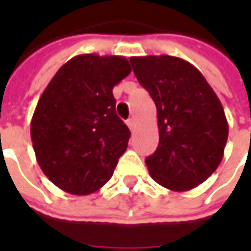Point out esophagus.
<instances>
[{"mask_svg":"<svg viewBox=\"0 0 251 251\" xmlns=\"http://www.w3.org/2000/svg\"><path fill=\"white\" fill-rule=\"evenodd\" d=\"M127 126H128V128H130L131 131H134V128H135V120H134V119H130V120L127 121Z\"/></svg>","mask_w":251,"mask_h":251,"instance_id":"1","label":"esophagus"}]
</instances>
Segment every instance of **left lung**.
I'll return each instance as SVG.
<instances>
[{
	"instance_id": "obj_1",
	"label": "left lung",
	"mask_w": 251,
	"mask_h": 251,
	"mask_svg": "<svg viewBox=\"0 0 251 251\" xmlns=\"http://www.w3.org/2000/svg\"><path fill=\"white\" fill-rule=\"evenodd\" d=\"M130 63L156 104L159 144L145 159L151 177L172 191L197 187L224 158L229 127L221 101L186 60L145 55Z\"/></svg>"
}]
</instances>
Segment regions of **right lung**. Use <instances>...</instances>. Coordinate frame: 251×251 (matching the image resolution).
<instances>
[{
	"mask_svg": "<svg viewBox=\"0 0 251 251\" xmlns=\"http://www.w3.org/2000/svg\"><path fill=\"white\" fill-rule=\"evenodd\" d=\"M131 73L120 55L81 54L57 71L30 123L36 159L65 193L103 187L128 147L131 132L116 114L113 88Z\"/></svg>",
	"mask_w": 251,
	"mask_h": 251,
	"instance_id": "add662e5",
	"label": "right lung"
}]
</instances>
